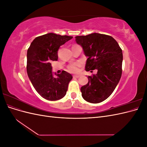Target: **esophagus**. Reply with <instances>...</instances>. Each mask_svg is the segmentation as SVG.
Returning <instances> with one entry per match:
<instances>
[{
    "mask_svg": "<svg viewBox=\"0 0 147 147\" xmlns=\"http://www.w3.org/2000/svg\"><path fill=\"white\" fill-rule=\"evenodd\" d=\"M73 77L74 78H80V75H74L73 76Z\"/></svg>",
    "mask_w": 147,
    "mask_h": 147,
    "instance_id": "esophagus-1",
    "label": "esophagus"
}]
</instances>
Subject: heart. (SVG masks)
Returning a JSON list of instances; mask_svg holds the SVG:
<instances>
[{"label":"heart","mask_w":147,"mask_h":147,"mask_svg":"<svg viewBox=\"0 0 147 147\" xmlns=\"http://www.w3.org/2000/svg\"><path fill=\"white\" fill-rule=\"evenodd\" d=\"M83 65V63L82 61L75 62V63H71L69 65H68L67 70L71 73H74V74L78 73Z\"/></svg>","instance_id":"heart-1"}]
</instances>
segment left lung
<instances>
[{"mask_svg":"<svg viewBox=\"0 0 147 147\" xmlns=\"http://www.w3.org/2000/svg\"><path fill=\"white\" fill-rule=\"evenodd\" d=\"M75 40L88 57L85 70L96 69L88 76V83L81 88L83 98L90 103H99L112 94L122 74L123 53L118 42L108 35L93 33L75 37Z\"/></svg>","mask_w":147,"mask_h":147,"instance_id":"obj_1","label":"left lung"}]
</instances>
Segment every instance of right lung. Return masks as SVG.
I'll return each mask as SVG.
<instances>
[{"instance_id":"obj_1","label":"right lung","mask_w":147,"mask_h":147,"mask_svg":"<svg viewBox=\"0 0 147 147\" xmlns=\"http://www.w3.org/2000/svg\"><path fill=\"white\" fill-rule=\"evenodd\" d=\"M72 38L48 33L35 38L28 48L26 67L28 77L35 90L44 99L57 100L66 94L72 76L63 70L53 77L51 62L58 59L60 46Z\"/></svg>"}]
</instances>
